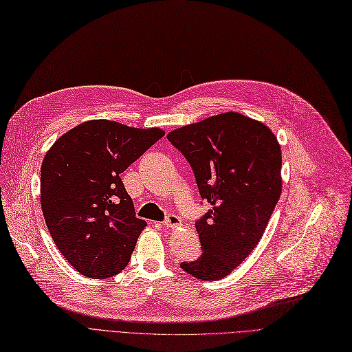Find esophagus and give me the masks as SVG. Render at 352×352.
Returning a JSON list of instances; mask_svg holds the SVG:
<instances>
[{
  "instance_id": "34e87169",
  "label": "esophagus",
  "mask_w": 352,
  "mask_h": 352,
  "mask_svg": "<svg viewBox=\"0 0 352 352\" xmlns=\"http://www.w3.org/2000/svg\"><path fill=\"white\" fill-rule=\"evenodd\" d=\"M164 226L168 229H174V228H179L181 226V219L175 214H169L166 217V220L164 222Z\"/></svg>"
}]
</instances>
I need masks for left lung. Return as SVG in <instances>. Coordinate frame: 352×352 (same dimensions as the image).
Here are the masks:
<instances>
[{"mask_svg":"<svg viewBox=\"0 0 352 352\" xmlns=\"http://www.w3.org/2000/svg\"><path fill=\"white\" fill-rule=\"evenodd\" d=\"M166 138L212 204L196 223L203 255L181 268L199 280H220L252 252L274 212L283 188L280 143L263 122L236 111L178 127Z\"/></svg>","mask_w":352,"mask_h":352,"instance_id":"left-lung-1","label":"left lung"}]
</instances>
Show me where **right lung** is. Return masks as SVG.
Wrapping results in <instances>:
<instances>
[{
	"mask_svg": "<svg viewBox=\"0 0 352 352\" xmlns=\"http://www.w3.org/2000/svg\"><path fill=\"white\" fill-rule=\"evenodd\" d=\"M165 132L88 120L63 133L41 168V204L50 236L80 274L107 278L126 268L146 222L120 174Z\"/></svg>",
	"mask_w": 352,
	"mask_h": 352,
	"instance_id": "obj_1",
	"label": "right lung"
}]
</instances>
